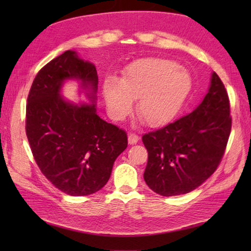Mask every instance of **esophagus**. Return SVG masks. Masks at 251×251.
Masks as SVG:
<instances>
[{
	"label": "esophagus",
	"mask_w": 251,
	"mask_h": 251,
	"mask_svg": "<svg viewBox=\"0 0 251 251\" xmlns=\"http://www.w3.org/2000/svg\"><path fill=\"white\" fill-rule=\"evenodd\" d=\"M139 141V137L136 134H129L128 135V144L129 145H134Z\"/></svg>",
	"instance_id": "esophagus-1"
}]
</instances>
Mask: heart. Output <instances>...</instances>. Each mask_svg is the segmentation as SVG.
Here are the masks:
<instances>
[{"instance_id":"b5f03b06","label":"heart","mask_w":251,"mask_h":251,"mask_svg":"<svg viewBox=\"0 0 251 251\" xmlns=\"http://www.w3.org/2000/svg\"><path fill=\"white\" fill-rule=\"evenodd\" d=\"M192 90V79L176 62L146 58L128 65L123 76L105 79L103 97L112 120L129 115L136 101V113L150 127L171 123L180 112Z\"/></svg>"}]
</instances>
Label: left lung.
Here are the masks:
<instances>
[{
    "mask_svg": "<svg viewBox=\"0 0 251 251\" xmlns=\"http://www.w3.org/2000/svg\"><path fill=\"white\" fill-rule=\"evenodd\" d=\"M228 95L212 72L201 103L188 115L143 136L148 151L144 179L161 196L190 193L217 169L230 135Z\"/></svg>",
    "mask_w": 251,
    "mask_h": 251,
    "instance_id": "8db88e82",
    "label": "left lung"
}]
</instances>
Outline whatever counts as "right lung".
Listing matches in <instances>:
<instances>
[{"instance_id": "1", "label": "right lung", "mask_w": 251, "mask_h": 251, "mask_svg": "<svg viewBox=\"0 0 251 251\" xmlns=\"http://www.w3.org/2000/svg\"><path fill=\"white\" fill-rule=\"evenodd\" d=\"M75 80L88 99L76 104L61 95ZM97 76L93 63L66 50L34 78L26 105V136L34 159L61 192L87 196L103 188L114 161L127 147V135L97 115Z\"/></svg>"}]
</instances>
